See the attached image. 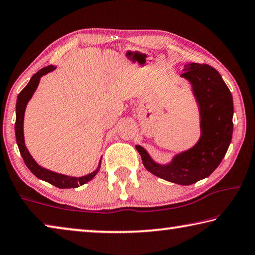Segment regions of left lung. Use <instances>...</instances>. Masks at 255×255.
<instances>
[{
	"label": "left lung",
	"mask_w": 255,
	"mask_h": 255,
	"mask_svg": "<svg viewBox=\"0 0 255 255\" xmlns=\"http://www.w3.org/2000/svg\"><path fill=\"white\" fill-rule=\"evenodd\" d=\"M182 77L190 81L200 107L201 137L191 149L176 155L172 163L159 165L139 145L144 166L170 182L189 185L209 176L225 156L233 133V98L221 74L207 64L184 65Z\"/></svg>",
	"instance_id": "1"
}]
</instances>
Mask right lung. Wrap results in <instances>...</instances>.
<instances>
[{"mask_svg":"<svg viewBox=\"0 0 255 255\" xmlns=\"http://www.w3.org/2000/svg\"><path fill=\"white\" fill-rule=\"evenodd\" d=\"M55 67L54 66H47L41 68L39 72H37L34 74L31 80L29 81V83L27 86L19 93L18 96V100H16V107H15V114H16V119H15V138H16V143H18V147L20 150L21 156H22L23 161L27 165L28 169L32 172V173L37 176L38 179H41L48 182L50 184L55 185V187L60 188V189H67V188H77L79 185L84 184L86 182H89L90 180H92L96 175L99 169H100V164L97 167V170L92 172L85 176H81V178H73V176H66L63 174H58L55 173V172H51L49 170H46L44 167H41L38 165V164L34 162V159L31 157V155L28 152L27 147L24 145V138H23V117H24V110H25V106H27L28 101L30 100V98L32 97L33 92L36 91L38 84H39L40 77L42 75L47 74L51 71H54Z\"/></svg>","mask_w":255,"mask_h":255,"instance_id":"obj_1","label":"right lung"}]
</instances>
